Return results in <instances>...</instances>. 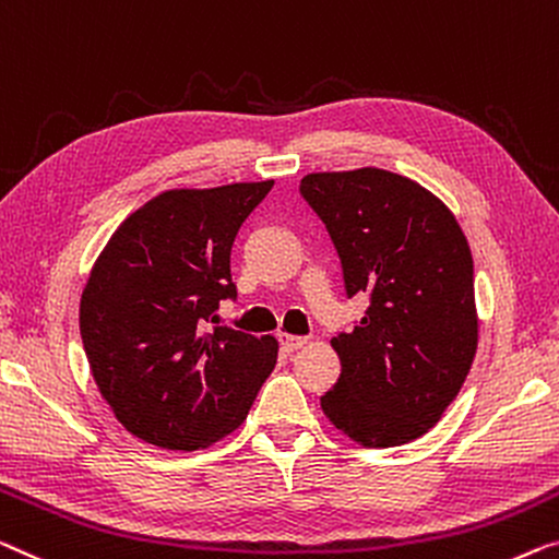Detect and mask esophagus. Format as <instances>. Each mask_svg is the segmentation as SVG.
Instances as JSON below:
<instances>
[{
	"label": "esophagus",
	"mask_w": 559,
	"mask_h": 559,
	"mask_svg": "<svg viewBox=\"0 0 559 559\" xmlns=\"http://www.w3.org/2000/svg\"><path fill=\"white\" fill-rule=\"evenodd\" d=\"M278 341H281V346L286 348V352H296V348H301V346L308 344L306 336H290V333H281Z\"/></svg>",
	"instance_id": "obj_1"
}]
</instances>
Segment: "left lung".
<instances>
[{"label": "left lung", "mask_w": 559, "mask_h": 559, "mask_svg": "<svg viewBox=\"0 0 559 559\" xmlns=\"http://www.w3.org/2000/svg\"><path fill=\"white\" fill-rule=\"evenodd\" d=\"M301 195L326 226L346 296H369L331 338L341 377L321 396L333 427L364 447H399L435 427L477 352L474 261L452 211L404 175L311 173Z\"/></svg>", "instance_id": "left-lung-1"}]
</instances>
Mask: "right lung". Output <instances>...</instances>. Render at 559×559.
Segmentation results:
<instances>
[{
	"instance_id": "add662e5",
	"label": "right lung",
	"mask_w": 559,
	"mask_h": 559,
	"mask_svg": "<svg viewBox=\"0 0 559 559\" xmlns=\"http://www.w3.org/2000/svg\"><path fill=\"white\" fill-rule=\"evenodd\" d=\"M273 180L168 190L130 215L99 253L80 333L99 394L130 435L173 452L223 439L276 366L273 336L218 323L238 296L230 248Z\"/></svg>"
}]
</instances>
